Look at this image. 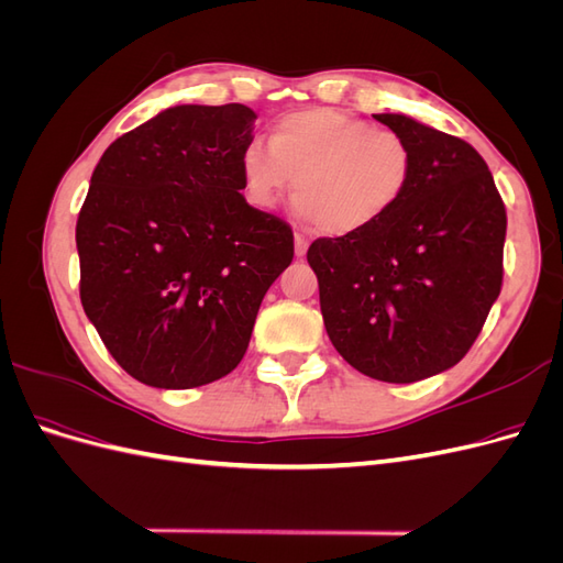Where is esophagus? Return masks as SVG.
<instances>
[{
    "label": "esophagus",
    "instance_id": "obj_1",
    "mask_svg": "<svg viewBox=\"0 0 563 563\" xmlns=\"http://www.w3.org/2000/svg\"><path fill=\"white\" fill-rule=\"evenodd\" d=\"M294 242H296V255H298V258H302V255L308 253V240H305L302 234H296Z\"/></svg>",
    "mask_w": 563,
    "mask_h": 563
}]
</instances>
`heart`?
I'll return each instance as SVG.
<instances>
[{
	"label": "heart",
	"mask_w": 563,
	"mask_h": 563,
	"mask_svg": "<svg viewBox=\"0 0 563 563\" xmlns=\"http://www.w3.org/2000/svg\"><path fill=\"white\" fill-rule=\"evenodd\" d=\"M242 183L255 207H272L294 183L296 216L331 236H356L395 211L413 180L404 135L360 117L308 108L279 117L267 150L242 155Z\"/></svg>",
	"instance_id": "1"
}]
</instances>
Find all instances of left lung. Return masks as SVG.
Masks as SVG:
<instances>
[{
  "label": "left lung",
  "mask_w": 563,
  "mask_h": 563,
  "mask_svg": "<svg viewBox=\"0 0 563 563\" xmlns=\"http://www.w3.org/2000/svg\"><path fill=\"white\" fill-rule=\"evenodd\" d=\"M411 143L413 180L383 223L319 236L308 263L343 360L383 383L455 366L500 296L505 203L470 143L406 114H373Z\"/></svg>",
  "instance_id": "obj_1"
}]
</instances>
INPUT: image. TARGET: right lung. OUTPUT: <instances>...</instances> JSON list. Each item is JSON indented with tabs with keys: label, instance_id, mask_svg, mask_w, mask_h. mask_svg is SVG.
<instances>
[{
	"label": "right lung",
	"instance_id": "add662e5",
	"mask_svg": "<svg viewBox=\"0 0 563 563\" xmlns=\"http://www.w3.org/2000/svg\"><path fill=\"white\" fill-rule=\"evenodd\" d=\"M246 106H176L117 139L77 218L79 296L114 362L190 389L242 362L294 230L246 203Z\"/></svg>",
	"mask_w": 563,
	"mask_h": 563
}]
</instances>
